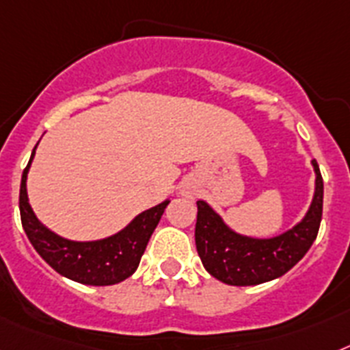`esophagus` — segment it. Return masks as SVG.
Wrapping results in <instances>:
<instances>
[{"mask_svg": "<svg viewBox=\"0 0 350 350\" xmlns=\"http://www.w3.org/2000/svg\"><path fill=\"white\" fill-rule=\"evenodd\" d=\"M181 193H183V196H189V198H192V196H193L192 187H185V189L181 190Z\"/></svg>", "mask_w": 350, "mask_h": 350, "instance_id": "esophagus-1", "label": "esophagus"}]
</instances>
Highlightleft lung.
I'll use <instances>...</instances> for the list:
<instances>
[{
    "instance_id": "obj_1",
    "label": "left lung",
    "mask_w": 350,
    "mask_h": 350,
    "mask_svg": "<svg viewBox=\"0 0 350 350\" xmlns=\"http://www.w3.org/2000/svg\"><path fill=\"white\" fill-rule=\"evenodd\" d=\"M313 199L297 224L283 233L258 239L234 231L206 201H198L196 247L204 269L213 278L233 286H254L286 274L315 242L322 220L324 181L317 161Z\"/></svg>"
}]
</instances>
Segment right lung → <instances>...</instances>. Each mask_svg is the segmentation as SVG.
<instances>
[{
  "label": "right lung",
  "mask_w": 350,
  "mask_h": 350,
  "mask_svg": "<svg viewBox=\"0 0 350 350\" xmlns=\"http://www.w3.org/2000/svg\"><path fill=\"white\" fill-rule=\"evenodd\" d=\"M35 149L21 178L19 192L21 222L35 251L58 274L76 283L108 286L130 278L139 267L146 245L170 199L161 201L160 204L149 210H144L130 224L105 239L83 240V242L64 239L37 219L28 199L26 181L35 157Z\"/></svg>",
  "instance_id": "right-lung-1"
}]
</instances>
